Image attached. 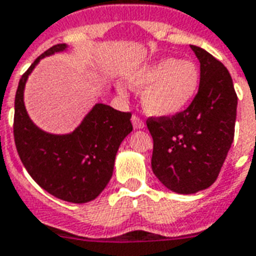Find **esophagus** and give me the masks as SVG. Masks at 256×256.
Returning a JSON list of instances; mask_svg holds the SVG:
<instances>
[{
  "label": "esophagus",
  "mask_w": 256,
  "mask_h": 256,
  "mask_svg": "<svg viewBox=\"0 0 256 256\" xmlns=\"http://www.w3.org/2000/svg\"><path fill=\"white\" fill-rule=\"evenodd\" d=\"M132 126H134V128H144V122L140 120V116H136V114L132 116Z\"/></svg>",
  "instance_id": "1"
}]
</instances>
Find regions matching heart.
I'll list each match as a JSON object with an SVG mask.
<instances>
[{"label": "heart", "instance_id": "1", "mask_svg": "<svg viewBox=\"0 0 256 256\" xmlns=\"http://www.w3.org/2000/svg\"><path fill=\"white\" fill-rule=\"evenodd\" d=\"M130 82L136 88H144V112L156 116H172L183 112L194 100L200 73L192 61L168 58L138 70Z\"/></svg>", "mask_w": 256, "mask_h": 256}]
</instances>
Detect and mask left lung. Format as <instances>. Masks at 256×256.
<instances>
[{
  "label": "left lung",
  "mask_w": 256,
  "mask_h": 256,
  "mask_svg": "<svg viewBox=\"0 0 256 256\" xmlns=\"http://www.w3.org/2000/svg\"><path fill=\"white\" fill-rule=\"evenodd\" d=\"M190 48L200 62L194 100L179 114L146 120L154 140L152 172L178 194H194L216 180L234 140L238 104L226 66L206 50Z\"/></svg>",
  "instance_id": "1"
}]
</instances>
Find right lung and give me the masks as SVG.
Returning <instances> with one entry per match:
<instances>
[{"mask_svg": "<svg viewBox=\"0 0 256 256\" xmlns=\"http://www.w3.org/2000/svg\"><path fill=\"white\" fill-rule=\"evenodd\" d=\"M65 48V44L52 46L22 74L14 100V142L22 164L38 186L66 202L86 203L96 199L112 178L118 148L132 130V112L98 104L72 134L52 136L40 130L24 106L25 82L41 58Z\"/></svg>", "mask_w": 256, "mask_h": 256, "instance_id": "obj_1", "label": "right lung"}]
</instances>
